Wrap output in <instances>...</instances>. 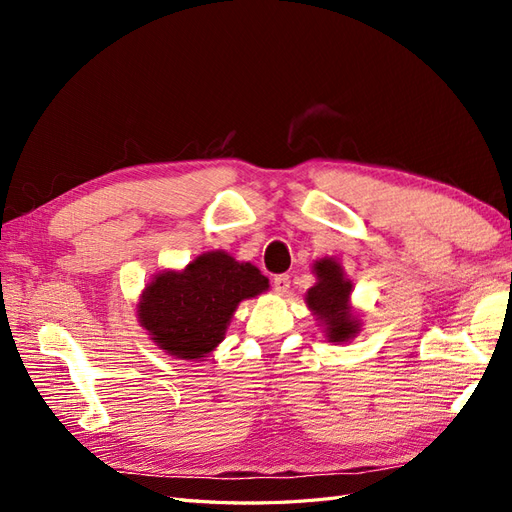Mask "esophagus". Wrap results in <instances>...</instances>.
<instances>
[{
  "mask_svg": "<svg viewBox=\"0 0 512 512\" xmlns=\"http://www.w3.org/2000/svg\"><path fill=\"white\" fill-rule=\"evenodd\" d=\"M273 288L277 294H286L290 288V277L288 275H275L273 277Z\"/></svg>",
  "mask_w": 512,
  "mask_h": 512,
  "instance_id": "34e87169",
  "label": "esophagus"
}]
</instances>
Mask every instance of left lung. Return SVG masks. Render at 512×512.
I'll list each match as a JSON object with an SVG mask.
<instances>
[{
	"label": "left lung",
	"instance_id": "1",
	"mask_svg": "<svg viewBox=\"0 0 512 512\" xmlns=\"http://www.w3.org/2000/svg\"><path fill=\"white\" fill-rule=\"evenodd\" d=\"M316 284L307 290L305 303L316 316L327 342L346 344L361 333L363 322L350 303L352 282L346 277L342 262L324 256L312 267Z\"/></svg>",
	"mask_w": 512,
	"mask_h": 512
}]
</instances>
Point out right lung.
Returning <instances> with one entry per match:
<instances>
[{
	"label": "right lung",
	"mask_w": 512,
	"mask_h": 512,
	"mask_svg": "<svg viewBox=\"0 0 512 512\" xmlns=\"http://www.w3.org/2000/svg\"><path fill=\"white\" fill-rule=\"evenodd\" d=\"M269 290L252 262L224 250L198 254L183 269H164L145 284L136 305L151 342L181 361H205L218 348L237 307Z\"/></svg>",
	"instance_id": "obj_1"
}]
</instances>
